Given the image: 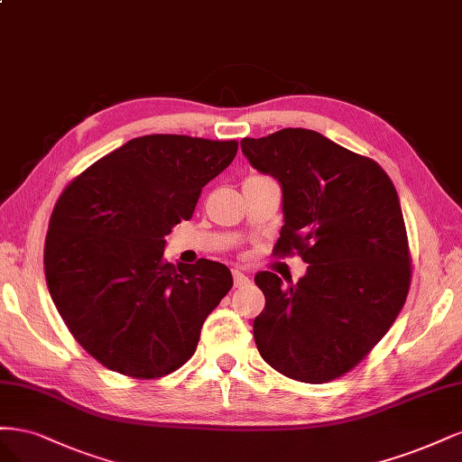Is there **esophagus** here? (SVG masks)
I'll use <instances>...</instances> for the list:
<instances>
[{"label": "esophagus", "instance_id": "34e87169", "mask_svg": "<svg viewBox=\"0 0 462 462\" xmlns=\"http://www.w3.org/2000/svg\"><path fill=\"white\" fill-rule=\"evenodd\" d=\"M232 278H234V286L236 288H245L249 284V278L242 271H237V269L232 271Z\"/></svg>", "mask_w": 462, "mask_h": 462}]
</instances>
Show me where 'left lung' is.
Listing matches in <instances>:
<instances>
[{"label": "left lung", "mask_w": 462, "mask_h": 462, "mask_svg": "<svg viewBox=\"0 0 462 462\" xmlns=\"http://www.w3.org/2000/svg\"><path fill=\"white\" fill-rule=\"evenodd\" d=\"M253 169L282 186L276 255L309 264L297 284L263 271L264 309L253 320L263 359L297 382L324 383L359 365L403 309L411 255L393 182L376 161L315 130L244 138Z\"/></svg>", "instance_id": "8db88e82"}]
</instances>
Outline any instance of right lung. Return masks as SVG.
<instances>
[{
  "mask_svg": "<svg viewBox=\"0 0 462 462\" xmlns=\"http://www.w3.org/2000/svg\"><path fill=\"white\" fill-rule=\"evenodd\" d=\"M237 142L178 134L134 138L63 189L43 266L74 339L118 374L155 380L196 353L201 326L232 288L222 263L165 261V236L196 209Z\"/></svg>",
  "mask_w": 462,
  "mask_h": 462,
  "instance_id": "1",
  "label": "right lung"
}]
</instances>
